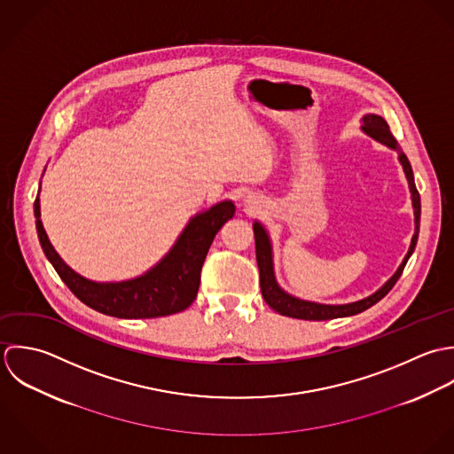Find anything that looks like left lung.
Instances as JSON below:
<instances>
[{"label": "left lung", "mask_w": 454, "mask_h": 454, "mask_svg": "<svg viewBox=\"0 0 454 454\" xmlns=\"http://www.w3.org/2000/svg\"><path fill=\"white\" fill-rule=\"evenodd\" d=\"M362 129L372 137L373 140L384 144L386 147L393 149L398 153V160L403 167L405 177L409 181V189H411V198H412V207H414V235L411 240V247L409 253L405 254L402 265L398 267V270L395 275L380 287L377 289L373 294L353 301V303H344V305H325V303H316V301H307V300H300L296 296H291L289 293H286L275 280V273H273V258H272V244H270V237L267 233V230L263 228L262 223L254 221L253 230H254V242H256V262H258V269H260V286H262V294L265 298V301L272 307L275 312L287 316V317H294V319H307V321H326V319H337V317H346V316H355L360 314L363 310L370 309L372 305H375L379 300H382L391 287L396 284V280L400 278V275L403 272L411 254L416 249L418 244V233H419V217H421V198L419 192L416 189L414 184V176H412V168L411 163L407 160V156L400 151L398 142L395 140V137L389 131L387 122L375 114H366L362 119Z\"/></svg>", "instance_id": "8db88e82"}]
</instances>
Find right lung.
<instances>
[{"mask_svg": "<svg viewBox=\"0 0 454 454\" xmlns=\"http://www.w3.org/2000/svg\"><path fill=\"white\" fill-rule=\"evenodd\" d=\"M233 214V201L224 200L191 217L168 254L149 272L121 282H94L72 270L54 251L40 221V198L35 200L38 239L61 280L88 307L121 319L163 317L185 310L196 298L212 240Z\"/></svg>", "mask_w": 454, "mask_h": 454, "instance_id": "1", "label": "right lung"}]
</instances>
